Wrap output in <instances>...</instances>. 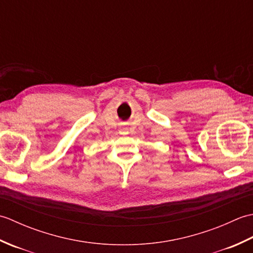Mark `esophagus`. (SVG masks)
I'll return each instance as SVG.
<instances>
[{
	"mask_svg": "<svg viewBox=\"0 0 253 253\" xmlns=\"http://www.w3.org/2000/svg\"><path fill=\"white\" fill-rule=\"evenodd\" d=\"M124 129H125V128H124Z\"/></svg>",
	"mask_w": 253,
	"mask_h": 253,
	"instance_id": "esophagus-1",
	"label": "esophagus"
}]
</instances>
